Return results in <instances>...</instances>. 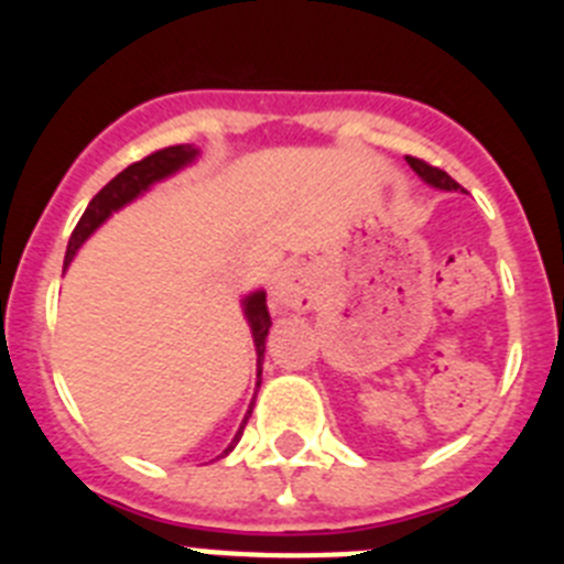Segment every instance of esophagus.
<instances>
[{
	"instance_id": "esophagus-1",
	"label": "esophagus",
	"mask_w": 564,
	"mask_h": 564,
	"mask_svg": "<svg viewBox=\"0 0 564 564\" xmlns=\"http://www.w3.org/2000/svg\"><path fill=\"white\" fill-rule=\"evenodd\" d=\"M271 296L282 311H311L316 302V282L305 268H285L273 279Z\"/></svg>"
}]
</instances>
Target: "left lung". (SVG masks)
<instances>
[{
	"label": "left lung",
	"mask_w": 564,
	"mask_h": 564,
	"mask_svg": "<svg viewBox=\"0 0 564 564\" xmlns=\"http://www.w3.org/2000/svg\"><path fill=\"white\" fill-rule=\"evenodd\" d=\"M406 163H410V166H412V172H415L417 177H421V181L426 183V186H432V188H441V192H463V188H460V183H455V181H452L449 174L443 172V169H435V166H430V163L417 161V158H406Z\"/></svg>",
	"instance_id": "left-lung-1"
}]
</instances>
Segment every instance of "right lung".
Returning <instances> with one entry per match:
<instances>
[{"mask_svg": "<svg viewBox=\"0 0 564 564\" xmlns=\"http://www.w3.org/2000/svg\"><path fill=\"white\" fill-rule=\"evenodd\" d=\"M197 154H200V149H194L192 143H181V147H169V149H161V152L149 154V158H143V161H138V163H132V166L123 169L121 174H115L112 181H109L107 186H104L101 192L93 197V200H89L87 212L82 214V220H78L76 231H73V237H69V242H67L64 268L73 262V257L78 253V248H82L84 242H87V239L93 237V234H96L98 228L109 220V217H112L115 212H121L123 206H129L132 200H138V197H141V194H147L154 183L166 181V177L177 174L181 169L192 166V163L197 161ZM242 313H246V322H248V327H251V336H253V347H257V390H259V383H262V358H265V338H268V330H271V316H268L265 291L248 293V296L242 299ZM253 395H257V392H253ZM251 410H253V401H251V406H248L246 417H242V426H239V432L234 435V441L228 443V449L223 452L220 457H226L228 452H231L234 446L239 443L248 417H251Z\"/></svg>", "mask_w": 564, "mask_h": 564, "instance_id": "add662e5", "label": "right lung"}]
</instances>
